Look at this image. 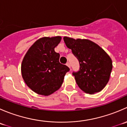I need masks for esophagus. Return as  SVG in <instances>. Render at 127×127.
<instances>
[{
  "label": "esophagus",
  "mask_w": 127,
  "mask_h": 127,
  "mask_svg": "<svg viewBox=\"0 0 127 127\" xmlns=\"http://www.w3.org/2000/svg\"><path fill=\"white\" fill-rule=\"evenodd\" d=\"M66 66H67L69 68H71V64H70L69 63H66Z\"/></svg>",
  "instance_id": "1"
}]
</instances>
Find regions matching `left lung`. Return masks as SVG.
<instances>
[{"instance_id":"obj_1","label":"left lung","mask_w":127,"mask_h":127,"mask_svg":"<svg viewBox=\"0 0 127 127\" xmlns=\"http://www.w3.org/2000/svg\"><path fill=\"white\" fill-rule=\"evenodd\" d=\"M66 45L79 60L80 68L73 72L79 87L89 94L101 92L109 80L112 69L111 58L103 48L87 39L64 37Z\"/></svg>"}]
</instances>
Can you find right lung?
<instances>
[{
    "label": "right lung",
    "instance_id": "right-lung-1",
    "mask_svg": "<svg viewBox=\"0 0 127 127\" xmlns=\"http://www.w3.org/2000/svg\"><path fill=\"white\" fill-rule=\"evenodd\" d=\"M60 36L42 37L29 48L21 64V74L26 85L39 95L48 96L61 87L69 68L59 61L55 48Z\"/></svg>",
    "mask_w": 127,
    "mask_h": 127
}]
</instances>
